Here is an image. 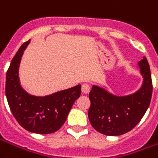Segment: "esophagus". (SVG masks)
<instances>
[{"label": "esophagus", "instance_id": "34e87169", "mask_svg": "<svg viewBox=\"0 0 158 158\" xmlns=\"http://www.w3.org/2000/svg\"><path fill=\"white\" fill-rule=\"evenodd\" d=\"M81 90H82V93L84 95H88L89 93V90H90V87H89V85L84 84V85H82V87H81Z\"/></svg>", "mask_w": 158, "mask_h": 158}]
</instances>
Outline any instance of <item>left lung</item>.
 <instances>
[{
  "mask_svg": "<svg viewBox=\"0 0 158 158\" xmlns=\"http://www.w3.org/2000/svg\"><path fill=\"white\" fill-rule=\"evenodd\" d=\"M142 85L137 91L118 96L102 86L93 85L88 117L96 131L110 136L123 135L134 129L149 107L152 95V82L146 56L138 62Z\"/></svg>",
  "mask_w": 158,
  "mask_h": 158,
  "instance_id": "8db88e82",
  "label": "left lung"
}]
</instances>
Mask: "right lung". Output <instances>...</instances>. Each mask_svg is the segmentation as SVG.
<instances>
[{"mask_svg":"<svg viewBox=\"0 0 158 158\" xmlns=\"http://www.w3.org/2000/svg\"><path fill=\"white\" fill-rule=\"evenodd\" d=\"M29 42L30 40L21 45L11 62L6 76V96L13 116L23 129L36 134H51L65 123L80 96L81 85L43 96L27 92L21 85L19 67Z\"/></svg>","mask_w":158,"mask_h":158,"instance_id":"add662e5","label":"right lung"}]
</instances>
